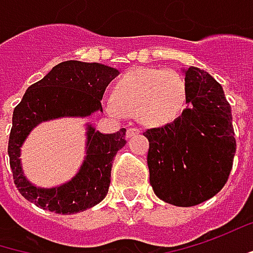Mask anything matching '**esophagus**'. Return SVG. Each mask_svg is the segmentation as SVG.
Wrapping results in <instances>:
<instances>
[{
    "mask_svg": "<svg viewBox=\"0 0 253 253\" xmlns=\"http://www.w3.org/2000/svg\"><path fill=\"white\" fill-rule=\"evenodd\" d=\"M139 133H140V128H137V127H128V128H127L126 137L127 139H130V137H133V136H136V134H139Z\"/></svg>",
    "mask_w": 253,
    "mask_h": 253,
    "instance_id": "obj_1",
    "label": "esophagus"
}]
</instances>
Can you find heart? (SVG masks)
<instances>
[{
    "instance_id": "b5f03b06",
    "label": "heart",
    "mask_w": 253,
    "mask_h": 253,
    "mask_svg": "<svg viewBox=\"0 0 253 253\" xmlns=\"http://www.w3.org/2000/svg\"><path fill=\"white\" fill-rule=\"evenodd\" d=\"M187 107L185 77L166 68H133L116 83L107 110L139 116L147 126H166L182 117Z\"/></svg>"
}]
</instances>
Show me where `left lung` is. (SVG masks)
I'll return each mask as SVG.
<instances>
[{
	"label": "left lung",
	"instance_id": "8db88e82",
	"mask_svg": "<svg viewBox=\"0 0 253 253\" xmlns=\"http://www.w3.org/2000/svg\"><path fill=\"white\" fill-rule=\"evenodd\" d=\"M187 107L171 125L143 133L149 140L150 185L159 199L195 206L213 198L229 177L236 152L230 106L205 70L182 68Z\"/></svg>",
	"mask_w": 253,
	"mask_h": 253
}]
</instances>
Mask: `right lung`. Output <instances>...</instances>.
Listing matches in <instances>:
<instances>
[{"label":"right lung","instance_id":"add662e5","mask_svg":"<svg viewBox=\"0 0 253 253\" xmlns=\"http://www.w3.org/2000/svg\"><path fill=\"white\" fill-rule=\"evenodd\" d=\"M119 73L106 64L70 60L57 64L44 79L27 88L21 103L14 109L8 141L14 183L27 201L50 212L71 215L87 211L106 198L114 156L126 144V128L107 134L85 123V156L80 169L70 180L52 187L36 186L27 179L21 147L30 133L44 122L84 119L103 112L101 98L106 87Z\"/></svg>","mask_w":253,"mask_h":253}]
</instances>
